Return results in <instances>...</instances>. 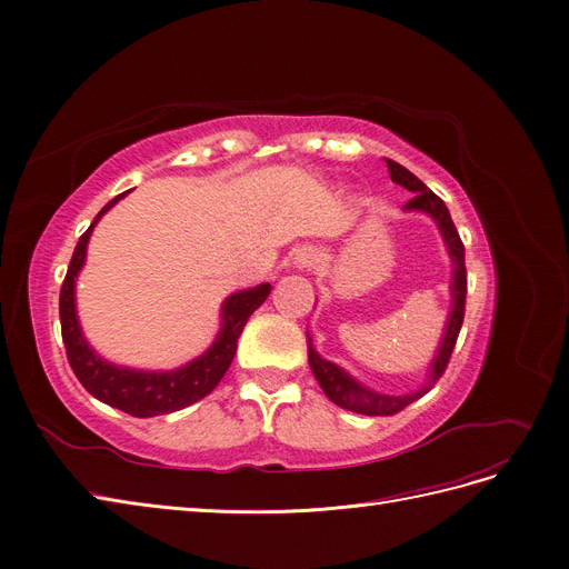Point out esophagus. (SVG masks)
I'll use <instances>...</instances> for the list:
<instances>
[{
	"label": "esophagus",
	"mask_w": 569,
	"mask_h": 569,
	"mask_svg": "<svg viewBox=\"0 0 569 569\" xmlns=\"http://www.w3.org/2000/svg\"><path fill=\"white\" fill-rule=\"evenodd\" d=\"M318 262V251L313 247H302L295 253V264L300 269H311Z\"/></svg>",
	"instance_id": "34e87169"
}]
</instances>
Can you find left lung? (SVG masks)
<instances>
[{
  "label": "left lung",
  "mask_w": 569,
  "mask_h": 569,
  "mask_svg": "<svg viewBox=\"0 0 569 569\" xmlns=\"http://www.w3.org/2000/svg\"><path fill=\"white\" fill-rule=\"evenodd\" d=\"M385 163H387V170H390L392 182L406 187L408 191H415V196L403 204V209H420V212L431 214L436 219L442 237H445L447 247H450V256L455 260V283H452L455 309L450 313V320H447L445 339H442L440 350H438L436 360L431 365L429 382L422 387V390H417V392L406 395V397H385V395L367 390V387H362L360 382H355L337 365L322 360V357L313 350L311 339H309V365H311V371H313L316 380L322 387V392L330 397V401H335L337 406H341L346 410H352V412H360V415H371V417L373 415H397V412H401L406 406H410L412 401L425 397L431 390V387L440 380L447 365H450L452 350H455L459 332H461L463 316H466V292H468L466 249H463V242H461V237L455 228V221H452L450 212H447L445 202L433 191H429L410 170H406L397 161L385 159Z\"/></svg>",
  "instance_id": "left-lung-1"
}]
</instances>
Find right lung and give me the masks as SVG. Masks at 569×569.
<instances>
[{
    "instance_id": "add662e5",
    "label": "right lung",
    "mask_w": 569,
    "mask_h": 569,
    "mask_svg": "<svg viewBox=\"0 0 569 569\" xmlns=\"http://www.w3.org/2000/svg\"><path fill=\"white\" fill-rule=\"evenodd\" d=\"M127 193H119L117 198H112L97 214L92 226L80 234L76 251L71 256V264L67 269L62 290H59V320H62V339H64L69 365L76 378L82 382L84 390L92 397H97L99 401L124 410L133 417H154V415L182 410L214 390L232 362L237 339L242 335L249 316L267 300L272 286L262 283L258 288L230 295L223 305V327L217 341L204 355H200L198 360H193L182 369L166 371V373H149V371H133V369L103 362L101 357L87 346L80 332L73 286H76L80 267L84 262L87 239L92 234L94 223Z\"/></svg>"
}]
</instances>
